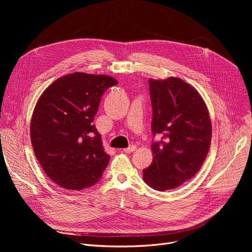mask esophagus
Returning a JSON list of instances; mask_svg holds the SVG:
<instances>
[{
  "label": "esophagus",
  "mask_w": 252,
  "mask_h": 252,
  "mask_svg": "<svg viewBox=\"0 0 252 252\" xmlns=\"http://www.w3.org/2000/svg\"><path fill=\"white\" fill-rule=\"evenodd\" d=\"M136 150V147L135 146H130V147H128V148H126V149H124L123 150V152H125V153H126V154H128V153H132V152H134Z\"/></svg>",
  "instance_id": "1"
}]
</instances>
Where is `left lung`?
I'll list each match as a JSON object with an SVG mask.
<instances>
[{"label":"left lung","instance_id":"1","mask_svg":"<svg viewBox=\"0 0 252 252\" xmlns=\"http://www.w3.org/2000/svg\"><path fill=\"white\" fill-rule=\"evenodd\" d=\"M154 159L143 181L156 190L181 187L201 168L211 142V121L199 93L185 81L150 79Z\"/></svg>","mask_w":252,"mask_h":252}]
</instances>
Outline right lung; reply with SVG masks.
Instances as JSON below:
<instances>
[{
  "instance_id": "add662e5",
  "label": "right lung",
  "mask_w": 252,
  "mask_h": 252,
  "mask_svg": "<svg viewBox=\"0 0 252 252\" xmlns=\"http://www.w3.org/2000/svg\"><path fill=\"white\" fill-rule=\"evenodd\" d=\"M118 85L106 75L73 73L41 94L30 135L35 158L52 181L68 190L94 186L110 160L93 124L104 91Z\"/></svg>"
}]
</instances>
